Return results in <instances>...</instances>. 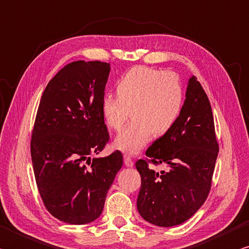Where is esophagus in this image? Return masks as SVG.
<instances>
[{
    "label": "esophagus",
    "instance_id": "obj_1",
    "mask_svg": "<svg viewBox=\"0 0 249 249\" xmlns=\"http://www.w3.org/2000/svg\"><path fill=\"white\" fill-rule=\"evenodd\" d=\"M124 163H125V165L126 166H133L134 165V163H133V160H132V158H130L129 156H127V155H125L124 156Z\"/></svg>",
    "mask_w": 249,
    "mask_h": 249
}]
</instances>
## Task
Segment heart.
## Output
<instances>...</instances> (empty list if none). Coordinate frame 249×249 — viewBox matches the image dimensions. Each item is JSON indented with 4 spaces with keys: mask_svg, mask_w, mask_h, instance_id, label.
<instances>
[{
    "mask_svg": "<svg viewBox=\"0 0 249 249\" xmlns=\"http://www.w3.org/2000/svg\"><path fill=\"white\" fill-rule=\"evenodd\" d=\"M117 97L106 94L101 113L107 126L119 132L132 111L133 123L115 138L114 147L136 155L153 134L163 136L173 127L184 106V89L178 77L169 71L137 66L116 85Z\"/></svg>",
    "mask_w": 249,
    "mask_h": 249,
    "instance_id": "1",
    "label": "heart"
}]
</instances>
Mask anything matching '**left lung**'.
<instances>
[{"label":"left lung","mask_w":249,"mask_h":249,"mask_svg":"<svg viewBox=\"0 0 249 249\" xmlns=\"http://www.w3.org/2000/svg\"><path fill=\"white\" fill-rule=\"evenodd\" d=\"M219 144L213 115L205 90L195 76L188 80L186 99L178 122L136 162L142 178L139 214L162 228L182 224L196 213L211 188ZM165 164L156 172L148 163Z\"/></svg>","instance_id":"obj_1"}]
</instances>
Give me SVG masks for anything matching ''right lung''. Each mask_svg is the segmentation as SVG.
Segmentation results:
<instances>
[{
	"label": "right lung",
	"mask_w": 249,
	"mask_h": 249,
	"mask_svg": "<svg viewBox=\"0 0 249 249\" xmlns=\"http://www.w3.org/2000/svg\"><path fill=\"white\" fill-rule=\"evenodd\" d=\"M110 71L109 63L71 62L40 100L30 143L36 183L47 210L65 223L98 219L123 165L119 150L91 159L110 139L101 113Z\"/></svg>",
	"instance_id": "1"
}]
</instances>
